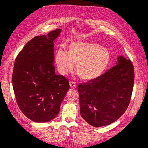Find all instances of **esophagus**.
<instances>
[{"label":"esophagus","instance_id":"1","mask_svg":"<svg viewBox=\"0 0 148 148\" xmlns=\"http://www.w3.org/2000/svg\"><path fill=\"white\" fill-rule=\"evenodd\" d=\"M69 85H70V87H71V88H75V87H76V86H77L76 82H74L72 81H71L69 82Z\"/></svg>","mask_w":148,"mask_h":148}]
</instances>
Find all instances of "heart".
I'll list each match as a JSON object with an SVG mask.
<instances>
[{
    "label": "heart",
    "mask_w": 148,
    "mask_h": 148,
    "mask_svg": "<svg viewBox=\"0 0 148 148\" xmlns=\"http://www.w3.org/2000/svg\"><path fill=\"white\" fill-rule=\"evenodd\" d=\"M59 73L66 75L76 64V71L84 80L96 79L103 74L111 61L109 51L94 42H72L68 46V52L60 47L55 56Z\"/></svg>",
    "instance_id": "obj_1"
}]
</instances>
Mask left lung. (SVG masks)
I'll list each match as a JSON object with an SVG mask.
<instances>
[{
    "mask_svg": "<svg viewBox=\"0 0 148 148\" xmlns=\"http://www.w3.org/2000/svg\"><path fill=\"white\" fill-rule=\"evenodd\" d=\"M116 63L100 77L77 87L80 114L93 127L116 121L131 101L134 81L133 64L123 56L117 57Z\"/></svg>",
    "mask_w": 148,
    "mask_h": 148,
    "instance_id": "obj_1",
    "label": "left lung"
}]
</instances>
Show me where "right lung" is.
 Listing matches in <instances>:
<instances>
[{
  "instance_id": "right-lung-1",
  "label": "right lung",
  "mask_w": 148,
  "mask_h": 148,
  "mask_svg": "<svg viewBox=\"0 0 148 148\" xmlns=\"http://www.w3.org/2000/svg\"><path fill=\"white\" fill-rule=\"evenodd\" d=\"M61 31L35 36L15 60L12 79L17 104L32 121L55 118L70 89L69 80L55 73L53 41Z\"/></svg>"
}]
</instances>
